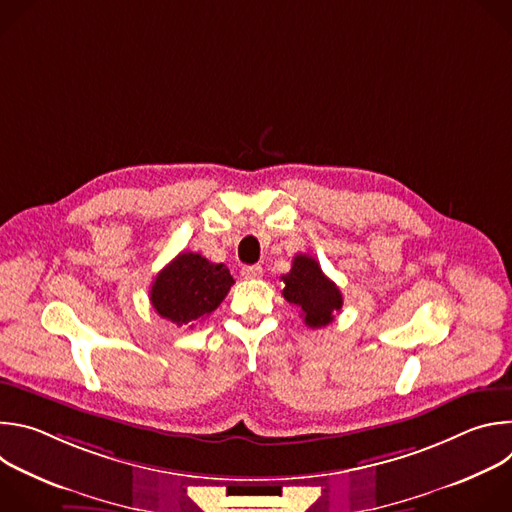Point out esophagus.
Segmentation results:
<instances>
[{
  "label": "esophagus",
  "mask_w": 512,
  "mask_h": 512,
  "mask_svg": "<svg viewBox=\"0 0 512 512\" xmlns=\"http://www.w3.org/2000/svg\"><path fill=\"white\" fill-rule=\"evenodd\" d=\"M241 275H243L245 279H259V277L263 275V267H261V265H245V267L241 269Z\"/></svg>",
  "instance_id": "obj_1"
}]
</instances>
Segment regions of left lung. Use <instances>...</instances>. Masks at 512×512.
<instances>
[{"label": "left lung", "mask_w": 512, "mask_h": 512, "mask_svg": "<svg viewBox=\"0 0 512 512\" xmlns=\"http://www.w3.org/2000/svg\"><path fill=\"white\" fill-rule=\"evenodd\" d=\"M283 298L302 310L310 328L328 326L334 314L342 310V294L338 285L328 279L320 263L310 255H296L289 273L281 275Z\"/></svg>", "instance_id": "8db88e82"}]
</instances>
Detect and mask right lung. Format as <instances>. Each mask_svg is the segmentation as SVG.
Wrapping results in <instances>:
<instances>
[{
    "mask_svg": "<svg viewBox=\"0 0 512 512\" xmlns=\"http://www.w3.org/2000/svg\"><path fill=\"white\" fill-rule=\"evenodd\" d=\"M233 283L225 263H210L200 253L184 251L156 275L150 300L162 318L188 326L221 306Z\"/></svg>",
    "mask_w": 512,
    "mask_h": 512,
    "instance_id": "obj_1",
    "label": "right lung"
}]
</instances>
